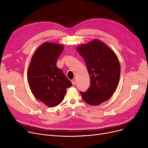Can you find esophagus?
<instances>
[{
    "label": "esophagus",
    "mask_w": 148,
    "mask_h": 148,
    "mask_svg": "<svg viewBox=\"0 0 148 148\" xmlns=\"http://www.w3.org/2000/svg\"><path fill=\"white\" fill-rule=\"evenodd\" d=\"M71 82H72V84H73V85H75V84H76V82H75V80H73L71 81Z\"/></svg>",
    "instance_id": "34e87169"
}]
</instances>
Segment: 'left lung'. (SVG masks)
<instances>
[{
  "label": "left lung",
  "mask_w": 148,
  "mask_h": 148,
  "mask_svg": "<svg viewBox=\"0 0 148 148\" xmlns=\"http://www.w3.org/2000/svg\"><path fill=\"white\" fill-rule=\"evenodd\" d=\"M77 51L83 58L90 77V86L82 92L88 104L98 106L109 99L118 88L121 74L119 59L115 53L97 39L79 45Z\"/></svg>",
  "instance_id": "1"
}]
</instances>
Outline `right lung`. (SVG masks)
I'll return each mask as SVG.
<instances>
[{
	"mask_svg": "<svg viewBox=\"0 0 148 148\" xmlns=\"http://www.w3.org/2000/svg\"><path fill=\"white\" fill-rule=\"evenodd\" d=\"M64 46L44 42L34 53L27 70V81L34 97L47 106L54 107L63 101L72 83L56 66Z\"/></svg>",
	"mask_w": 148,
	"mask_h": 148,
	"instance_id": "add662e5",
	"label": "right lung"
}]
</instances>
